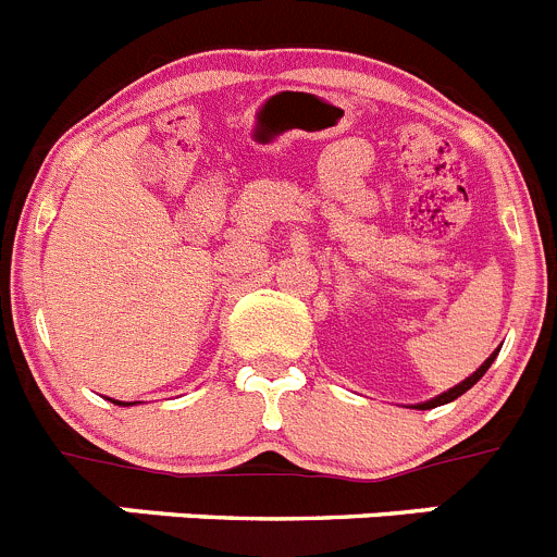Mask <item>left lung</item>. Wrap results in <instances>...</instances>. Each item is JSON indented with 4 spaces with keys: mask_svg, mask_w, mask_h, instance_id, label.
<instances>
[{
    "mask_svg": "<svg viewBox=\"0 0 557 557\" xmlns=\"http://www.w3.org/2000/svg\"><path fill=\"white\" fill-rule=\"evenodd\" d=\"M497 354H499V348H497V350H494V354H492V356H488V359H486V361H483V364H481V367H478V370H475V372H472V375H469V379H463V381H461V384H456V386H453V389L442 392V395L431 397V400H425V403H417V406H414V408H420V411H425V408H436V406H445V403H453V400H456V397H461V395H463V392H467V389H472V386H475V384H478V381H481V379H483V375H486V370H488V367H492V361H494V359H497Z\"/></svg>",
    "mask_w": 557,
    "mask_h": 557,
    "instance_id": "1",
    "label": "left lung"
}]
</instances>
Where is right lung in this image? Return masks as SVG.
<instances>
[{
  "label": "right lung",
  "mask_w": 557,
  "mask_h": 557,
  "mask_svg": "<svg viewBox=\"0 0 557 557\" xmlns=\"http://www.w3.org/2000/svg\"><path fill=\"white\" fill-rule=\"evenodd\" d=\"M115 403V406H132V403H121V400H112Z\"/></svg>",
  "instance_id": "1"
}]
</instances>
